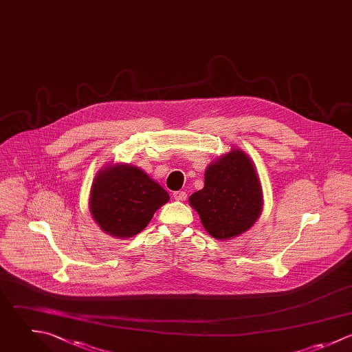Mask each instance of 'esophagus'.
<instances>
[{"instance_id": "obj_1", "label": "esophagus", "mask_w": 352, "mask_h": 352, "mask_svg": "<svg viewBox=\"0 0 352 352\" xmlns=\"http://www.w3.org/2000/svg\"><path fill=\"white\" fill-rule=\"evenodd\" d=\"M186 192H182V190H179V192H174V195H173V197L177 200V201H185L186 200Z\"/></svg>"}]
</instances>
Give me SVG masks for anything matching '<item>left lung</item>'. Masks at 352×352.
Here are the masks:
<instances>
[{
	"instance_id": "obj_1",
	"label": "left lung",
	"mask_w": 352,
	"mask_h": 352,
	"mask_svg": "<svg viewBox=\"0 0 352 352\" xmlns=\"http://www.w3.org/2000/svg\"><path fill=\"white\" fill-rule=\"evenodd\" d=\"M204 229L226 241L251 229L263 208V190L252 159L232 148L211 162L204 173V188L189 197Z\"/></svg>"
}]
</instances>
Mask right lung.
I'll return each mask as SVG.
<instances>
[{"instance_id": "add662e5", "label": "right lung", "mask_w": 352, "mask_h": 352, "mask_svg": "<svg viewBox=\"0 0 352 352\" xmlns=\"http://www.w3.org/2000/svg\"><path fill=\"white\" fill-rule=\"evenodd\" d=\"M168 200L170 195L144 170L108 163L91 182L89 210L102 232L124 240L142 232Z\"/></svg>"}]
</instances>
